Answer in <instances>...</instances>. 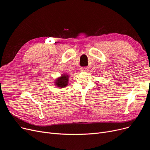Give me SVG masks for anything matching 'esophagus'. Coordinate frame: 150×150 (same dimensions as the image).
<instances>
[{"label":"esophagus","mask_w":150,"mask_h":150,"mask_svg":"<svg viewBox=\"0 0 150 150\" xmlns=\"http://www.w3.org/2000/svg\"><path fill=\"white\" fill-rule=\"evenodd\" d=\"M88 67H82L81 69V71H82V72H86V71L88 70Z\"/></svg>","instance_id":"34e87169"}]
</instances>
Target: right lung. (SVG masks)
<instances>
[{
    "mask_svg": "<svg viewBox=\"0 0 150 150\" xmlns=\"http://www.w3.org/2000/svg\"><path fill=\"white\" fill-rule=\"evenodd\" d=\"M69 75L67 74H63L61 76L55 80V85H56L58 88H65L66 86L68 84L69 81Z\"/></svg>",
    "mask_w": 150,
    "mask_h": 150,
    "instance_id": "1",
    "label": "right lung"
}]
</instances>
